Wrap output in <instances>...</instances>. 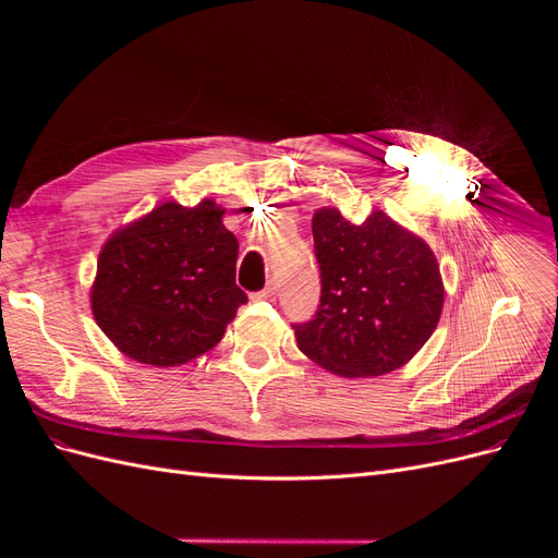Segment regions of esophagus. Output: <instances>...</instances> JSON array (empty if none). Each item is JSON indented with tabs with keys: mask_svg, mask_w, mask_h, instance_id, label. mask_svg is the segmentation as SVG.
Listing matches in <instances>:
<instances>
[{
	"mask_svg": "<svg viewBox=\"0 0 558 558\" xmlns=\"http://www.w3.org/2000/svg\"><path fill=\"white\" fill-rule=\"evenodd\" d=\"M275 293H277V283H275V281H269V283L265 286V289H263L260 293L253 295V300H267V298H272Z\"/></svg>",
	"mask_w": 558,
	"mask_h": 558,
	"instance_id": "1",
	"label": "esophagus"
}]
</instances>
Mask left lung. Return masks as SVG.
<instances>
[{
	"label": "left lung",
	"instance_id": "obj_1",
	"mask_svg": "<svg viewBox=\"0 0 558 558\" xmlns=\"http://www.w3.org/2000/svg\"><path fill=\"white\" fill-rule=\"evenodd\" d=\"M320 305L295 328L298 349L347 379L402 367L437 328L445 283L433 248L375 209L351 223L337 207L312 216Z\"/></svg>",
	"mask_w": 558,
	"mask_h": 558
}]
</instances>
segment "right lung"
I'll list each match as a JSON object with an SVG mask.
<instances>
[{
  "label": "right lung",
  "mask_w": 558,
  "mask_h": 558,
  "mask_svg": "<svg viewBox=\"0 0 558 558\" xmlns=\"http://www.w3.org/2000/svg\"><path fill=\"white\" fill-rule=\"evenodd\" d=\"M214 199H167L109 234L97 258L90 310L123 356L174 367L223 340L246 293L234 283L238 238Z\"/></svg>",
  "instance_id": "1"
}]
</instances>
